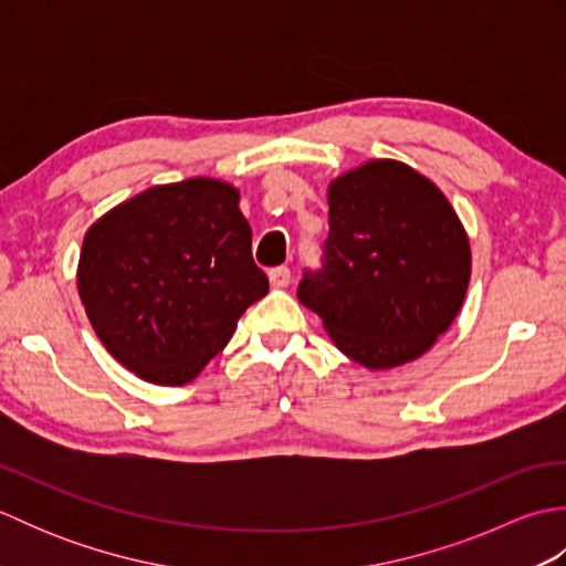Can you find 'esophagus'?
<instances>
[{
    "mask_svg": "<svg viewBox=\"0 0 566 566\" xmlns=\"http://www.w3.org/2000/svg\"><path fill=\"white\" fill-rule=\"evenodd\" d=\"M268 276H270L272 290H284V286H290V282H292L290 268H274V270H270Z\"/></svg>",
    "mask_w": 566,
    "mask_h": 566,
    "instance_id": "34e87169",
    "label": "esophagus"
}]
</instances>
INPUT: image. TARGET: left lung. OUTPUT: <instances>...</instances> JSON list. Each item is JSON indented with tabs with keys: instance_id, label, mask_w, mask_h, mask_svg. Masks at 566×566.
Wrapping results in <instances>:
<instances>
[{
	"instance_id": "8db88e82",
	"label": "left lung",
	"mask_w": 566,
	"mask_h": 566,
	"mask_svg": "<svg viewBox=\"0 0 566 566\" xmlns=\"http://www.w3.org/2000/svg\"><path fill=\"white\" fill-rule=\"evenodd\" d=\"M326 262L298 302L343 355L394 369L452 326L472 276L469 235L448 197L411 165L367 160L328 185Z\"/></svg>"
}]
</instances>
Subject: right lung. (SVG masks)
<instances>
[{"instance_id":"right-lung-1","label":"right lung","mask_w":566,"mask_h":566,"mask_svg":"<svg viewBox=\"0 0 566 566\" xmlns=\"http://www.w3.org/2000/svg\"><path fill=\"white\" fill-rule=\"evenodd\" d=\"M240 191L213 177L155 185L94 221L82 240L77 294L118 365L182 387L268 294L252 260Z\"/></svg>"}]
</instances>
